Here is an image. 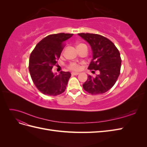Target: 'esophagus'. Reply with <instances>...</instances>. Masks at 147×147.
Here are the masks:
<instances>
[{
    "label": "esophagus",
    "instance_id": "1",
    "mask_svg": "<svg viewBox=\"0 0 147 147\" xmlns=\"http://www.w3.org/2000/svg\"><path fill=\"white\" fill-rule=\"evenodd\" d=\"M72 75H78L79 74V73H78V72H72Z\"/></svg>",
    "mask_w": 147,
    "mask_h": 147
}]
</instances>
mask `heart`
<instances>
[{
    "mask_svg": "<svg viewBox=\"0 0 147 147\" xmlns=\"http://www.w3.org/2000/svg\"><path fill=\"white\" fill-rule=\"evenodd\" d=\"M84 44L83 43H80L78 45L77 48L80 47L82 45H83ZM68 68L71 70H74V71H78L81 68V65L80 64L76 63V62H71V63H69V64L68 65Z\"/></svg>",
    "mask_w": 147,
    "mask_h": 147,
    "instance_id": "1",
    "label": "heart"
}]
</instances>
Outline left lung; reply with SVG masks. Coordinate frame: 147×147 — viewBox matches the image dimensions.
<instances>
[{
    "mask_svg": "<svg viewBox=\"0 0 147 147\" xmlns=\"http://www.w3.org/2000/svg\"><path fill=\"white\" fill-rule=\"evenodd\" d=\"M78 34L90 43L92 48V59L88 69L99 71L95 77L88 75L83 88L91 94H103L113 86L120 74V53L114 43L102 35L90 33Z\"/></svg>",
    "mask_w": 147,
    "mask_h": 147,
    "instance_id": "left-lung-1",
    "label": "left lung"
}]
</instances>
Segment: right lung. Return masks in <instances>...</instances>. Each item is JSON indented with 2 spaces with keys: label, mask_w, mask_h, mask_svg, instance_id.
Listing matches in <instances>:
<instances>
[{
  "label": "right lung",
  "mask_w": 147,
  "mask_h": 147,
  "mask_svg": "<svg viewBox=\"0 0 147 147\" xmlns=\"http://www.w3.org/2000/svg\"><path fill=\"white\" fill-rule=\"evenodd\" d=\"M73 34L49 35L35 46L29 57V70L35 86L43 94L55 96L65 90L71 74L61 71L53 74V67L57 63L63 51L64 42Z\"/></svg>",
  "instance_id": "right-lung-1"
}]
</instances>
